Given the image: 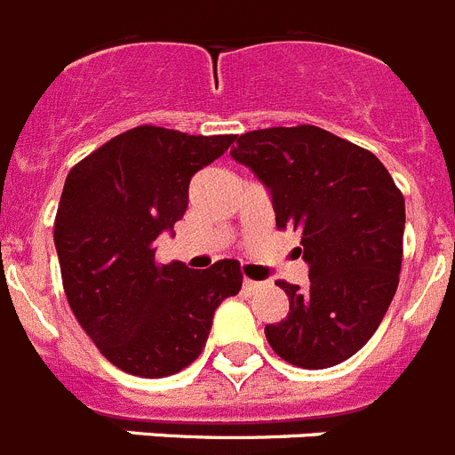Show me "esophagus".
<instances>
[{
  "instance_id": "esophagus-1",
  "label": "esophagus",
  "mask_w": 455,
  "mask_h": 455,
  "mask_svg": "<svg viewBox=\"0 0 455 455\" xmlns=\"http://www.w3.org/2000/svg\"><path fill=\"white\" fill-rule=\"evenodd\" d=\"M243 286H244V291H259L260 282H251V279H247V276H244Z\"/></svg>"
}]
</instances>
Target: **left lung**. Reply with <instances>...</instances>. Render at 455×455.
<instances>
[{
    "label": "left lung",
    "mask_w": 455,
    "mask_h": 455,
    "mask_svg": "<svg viewBox=\"0 0 455 455\" xmlns=\"http://www.w3.org/2000/svg\"><path fill=\"white\" fill-rule=\"evenodd\" d=\"M231 157L270 189L276 228L299 231L309 288L279 279L291 302L266 325L276 355L299 369L353 357L385 318L403 260L405 199L378 157L318 125L251 130Z\"/></svg>",
    "instance_id": "obj_1"
}]
</instances>
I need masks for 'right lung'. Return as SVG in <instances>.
I'll return each instance as SVG.
<instances>
[{
	"label": "right lung",
	"instance_id": "right-lung-1",
	"mask_svg": "<svg viewBox=\"0 0 455 455\" xmlns=\"http://www.w3.org/2000/svg\"><path fill=\"white\" fill-rule=\"evenodd\" d=\"M235 134L137 125L70 169L54 244L70 309L105 357L140 378H167L204 350L215 309L243 286L240 263L162 266L156 240L188 208L189 179Z\"/></svg>",
	"mask_w": 455,
	"mask_h": 455
}]
</instances>
